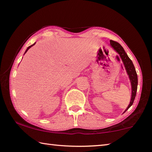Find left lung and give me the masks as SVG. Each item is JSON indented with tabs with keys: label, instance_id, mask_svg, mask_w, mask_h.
<instances>
[{
	"label": "left lung",
	"instance_id": "left-lung-1",
	"mask_svg": "<svg viewBox=\"0 0 152 152\" xmlns=\"http://www.w3.org/2000/svg\"><path fill=\"white\" fill-rule=\"evenodd\" d=\"M110 44L112 46V48L117 51V52L120 55L121 58L122 60L123 61V64H124L126 70H127V72L129 77L131 83H132V99H131L130 104H129L128 107L127 109L125 110V111L129 109L133 103V101H134L135 98L136 96V92H137V73H136L134 65L132 62V61L130 60V58L128 57V56L124 50V49L121 45L119 43L117 42H115V41L110 40Z\"/></svg>",
	"mask_w": 152,
	"mask_h": 152
}]
</instances>
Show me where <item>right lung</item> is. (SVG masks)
<instances>
[{
  "label": "right lung",
  "instance_id": "add662e5",
  "mask_svg": "<svg viewBox=\"0 0 152 152\" xmlns=\"http://www.w3.org/2000/svg\"><path fill=\"white\" fill-rule=\"evenodd\" d=\"M33 45H35V43H34V44H33V45H30V46H29V47H28V48H27V50H26V51H25V53H26V52H27V50H29V48H30L31 47H32V46H33Z\"/></svg>",
  "mask_w": 152,
  "mask_h": 152
}]
</instances>
